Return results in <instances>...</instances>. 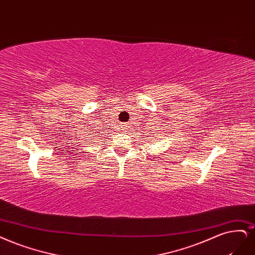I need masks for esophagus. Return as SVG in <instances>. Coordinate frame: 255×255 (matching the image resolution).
Here are the masks:
<instances>
[{
  "label": "esophagus",
  "mask_w": 255,
  "mask_h": 255,
  "mask_svg": "<svg viewBox=\"0 0 255 255\" xmlns=\"http://www.w3.org/2000/svg\"><path fill=\"white\" fill-rule=\"evenodd\" d=\"M128 129V127L127 125H122L120 128V131L121 133H126V131Z\"/></svg>",
  "instance_id": "esophagus-1"
}]
</instances>
